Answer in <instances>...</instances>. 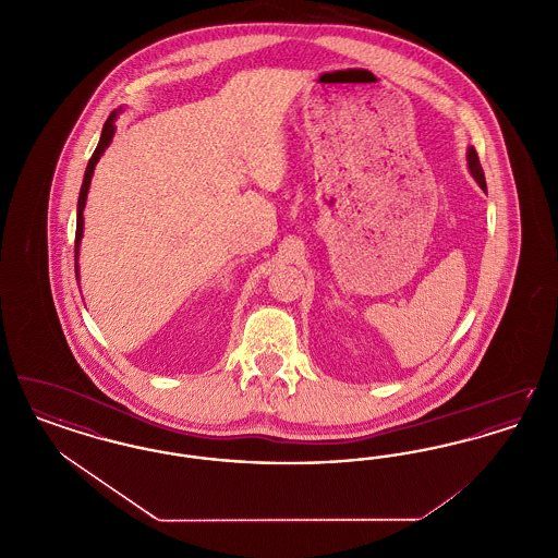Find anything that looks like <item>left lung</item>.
Returning <instances> with one entry per match:
<instances>
[{
  "label": "left lung",
  "mask_w": 558,
  "mask_h": 558,
  "mask_svg": "<svg viewBox=\"0 0 558 558\" xmlns=\"http://www.w3.org/2000/svg\"><path fill=\"white\" fill-rule=\"evenodd\" d=\"M466 159H469V169L473 173V178L477 180L478 186L485 190V175H483V169H481V162H478L477 150L475 148H469L466 153Z\"/></svg>",
  "instance_id": "obj_1"
}]
</instances>
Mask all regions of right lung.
Segmentation results:
<instances>
[{
	"label": "right lung",
	"instance_id": "1",
	"mask_svg": "<svg viewBox=\"0 0 558 558\" xmlns=\"http://www.w3.org/2000/svg\"><path fill=\"white\" fill-rule=\"evenodd\" d=\"M117 114H119V110L110 112V117H108L107 123H105V128H102L100 142H98V146H96L92 159H89L87 167H85V175H83V184H81L80 203H77V232H75V274H77V276H80L77 257H80V244L81 239H83V209H85V201H87V190H89V184H92V175H94L96 162L105 155V150H107L108 144H110V140H112V135H114V130H117V128H114Z\"/></svg>",
	"mask_w": 558,
	"mask_h": 558
}]
</instances>
